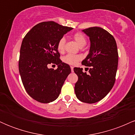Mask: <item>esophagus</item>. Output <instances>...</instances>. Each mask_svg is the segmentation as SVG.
<instances>
[{
  "mask_svg": "<svg viewBox=\"0 0 135 135\" xmlns=\"http://www.w3.org/2000/svg\"><path fill=\"white\" fill-rule=\"evenodd\" d=\"M70 68H71V71H72V72H74V66H71Z\"/></svg>",
  "mask_w": 135,
  "mask_h": 135,
  "instance_id": "esophagus-1",
  "label": "esophagus"
}]
</instances>
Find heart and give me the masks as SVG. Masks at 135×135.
I'll return each mask as SVG.
<instances>
[{
    "instance_id": "obj_1",
    "label": "heart",
    "mask_w": 135,
    "mask_h": 135,
    "mask_svg": "<svg viewBox=\"0 0 135 135\" xmlns=\"http://www.w3.org/2000/svg\"><path fill=\"white\" fill-rule=\"evenodd\" d=\"M73 38L75 42L79 45L80 47H83L86 44V38L84 35L81 33H75L73 35ZM66 40L65 37L60 38L58 41L57 48H58V51L60 52H63L65 49V45ZM80 60V57L79 56L73 55H67L63 57V61L65 63L70 65H75Z\"/></svg>"
}]
</instances>
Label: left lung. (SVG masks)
Instances as JSON below:
<instances>
[{"label": "left lung", "instance_id": "left-lung-1", "mask_svg": "<svg viewBox=\"0 0 135 135\" xmlns=\"http://www.w3.org/2000/svg\"><path fill=\"white\" fill-rule=\"evenodd\" d=\"M90 40V49L82 64L91 66L89 74L75 67L78 76L75 93L80 101L94 103L102 100L110 92L115 81L118 66V52L115 38L100 27L83 30Z\"/></svg>", "mask_w": 135, "mask_h": 135}]
</instances>
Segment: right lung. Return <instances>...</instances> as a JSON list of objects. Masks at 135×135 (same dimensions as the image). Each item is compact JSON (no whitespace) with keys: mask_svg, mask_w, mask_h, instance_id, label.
Instances as JSON below:
<instances>
[{"mask_svg":"<svg viewBox=\"0 0 135 135\" xmlns=\"http://www.w3.org/2000/svg\"><path fill=\"white\" fill-rule=\"evenodd\" d=\"M72 28L46 21L36 25L23 38L20 48L19 72L25 89L36 101L48 103L58 98L71 69L61 61L57 45ZM58 65L49 69V64Z\"/></svg>","mask_w":135,"mask_h":135,"instance_id":"right-lung-1","label":"right lung"}]
</instances>
